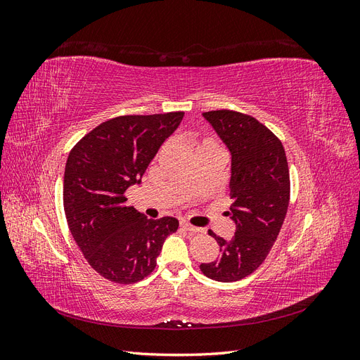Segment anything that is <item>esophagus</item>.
Instances as JSON below:
<instances>
[{
    "instance_id": "1",
    "label": "esophagus",
    "mask_w": 360,
    "mask_h": 360,
    "mask_svg": "<svg viewBox=\"0 0 360 360\" xmlns=\"http://www.w3.org/2000/svg\"><path fill=\"white\" fill-rule=\"evenodd\" d=\"M180 228H181V230H184V231H189V233H198L200 231V228L193 226V225H191L188 222H180Z\"/></svg>"
}]
</instances>
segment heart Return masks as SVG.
Instances as JSON below:
<instances>
[{"instance_id":"1","label":"heart","mask_w":360,"mask_h":360,"mask_svg":"<svg viewBox=\"0 0 360 360\" xmlns=\"http://www.w3.org/2000/svg\"><path fill=\"white\" fill-rule=\"evenodd\" d=\"M205 144H210V143H205ZM205 144H204V146H205Z\"/></svg>"}]
</instances>
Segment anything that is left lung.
Wrapping results in <instances>:
<instances>
[{
    "instance_id": "8db88e82",
    "label": "left lung",
    "mask_w": 360,
    "mask_h": 360,
    "mask_svg": "<svg viewBox=\"0 0 360 360\" xmlns=\"http://www.w3.org/2000/svg\"><path fill=\"white\" fill-rule=\"evenodd\" d=\"M202 117L231 155L230 197L226 212L236 224L230 240L209 231L221 255L201 263L202 274L219 282H234L255 271L266 259L284 224L290 201V174L281 141L254 117L230 110Z\"/></svg>"
}]
</instances>
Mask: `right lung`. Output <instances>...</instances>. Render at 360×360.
Masks as SVG:
<instances>
[{
    "mask_svg": "<svg viewBox=\"0 0 360 360\" xmlns=\"http://www.w3.org/2000/svg\"><path fill=\"white\" fill-rule=\"evenodd\" d=\"M184 112L122 115L94 127L66 162L63 186L69 230L89 264L117 284H134L156 267L176 217L147 219L126 207V191L141 183L160 146Z\"/></svg>",
    "mask_w": 360,
    "mask_h": 360,
    "instance_id": "right-lung-1",
    "label": "right lung"
}]
</instances>
